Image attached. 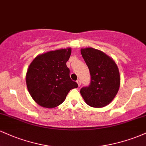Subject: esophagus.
<instances>
[{"instance_id": "34e87169", "label": "esophagus", "mask_w": 146, "mask_h": 146, "mask_svg": "<svg viewBox=\"0 0 146 146\" xmlns=\"http://www.w3.org/2000/svg\"><path fill=\"white\" fill-rule=\"evenodd\" d=\"M77 83H78V86H80V84H81V81H80V80H77Z\"/></svg>"}]
</instances>
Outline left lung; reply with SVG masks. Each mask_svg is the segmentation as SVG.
<instances>
[{"label":"left lung","instance_id":"left-lung-1","mask_svg":"<svg viewBox=\"0 0 146 146\" xmlns=\"http://www.w3.org/2000/svg\"><path fill=\"white\" fill-rule=\"evenodd\" d=\"M81 54L90 74V83L80 93L86 103L94 108L107 106L116 96L120 86V75L116 63L100 50L82 48Z\"/></svg>","mask_w":146,"mask_h":146}]
</instances>
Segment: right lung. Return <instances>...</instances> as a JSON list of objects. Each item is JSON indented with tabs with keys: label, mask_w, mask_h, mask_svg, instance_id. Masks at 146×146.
Returning a JSON list of instances; mask_svg holds the SVG:
<instances>
[{
	"label": "right lung",
	"mask_w": 146,
	"mask_h": 146,
	"mask_svg": "<svg viewBox=\"0 0 146 146\" xmlns=\"http://www.w3.org/2000/svg\"><path fill=\"white\" fill-rule=\"evenodd\" d=\"M71 48H62L38 55L30 64L26 83L33 100L41 106L52 108L64 101L70 90L78 87L70 78L66 62Z\"/></svg>",
	"instance_id": "right-lung-1"
}]
</instances>
